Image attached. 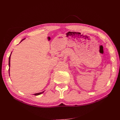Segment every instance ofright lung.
I'll return each mask as SVG.
<instances>
[{"label": "right lung", "instance_id": "obj_1", "mask_svg": "<svg viewBox=\"0 0 120 120\" xmlns=\"http://www.w3.org/2000/svg\"><path fill=\"white\" fill-rule=\"evenodd\" d=\"M25 38H24V39H22L21 40V41H20V42H21L23 40H24ZM12 53V52H11ZM11 53H10V56H9V63H8V64H9V67H10V56H11ZM9 71H10V69H9ZM43 92H44V91H43V92H41V93H36V94H34V95H35V96H38V95H41V94H42Z\"/></svg>", "mask_w": 120, "mask_h": 120}]
</instances>
